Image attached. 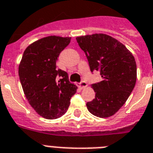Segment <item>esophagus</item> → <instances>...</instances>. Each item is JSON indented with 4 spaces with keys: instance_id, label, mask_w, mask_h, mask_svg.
I'll use <instances>...</instances> for the list:
<instances>
[{
    "instance_id": "34e87169",
    "label": "esophagus",
    "mask_w": 153,
    "mask_h": 153,
    "mask_svg": "<svg viewBox=\"0 0 153 153\" xmlns=\"http://www.w3.org/2000/svg\"><path fill=\"white\" fill-rule=\"evenodd\" d=\"M76 85H77L78 87H79V88H80V89H84V88H86V87L88 86V84H87V83H86L85 81H84V80H82L81 82H79V83H78V84H76Z\"/></svg>"
}]
</instances>
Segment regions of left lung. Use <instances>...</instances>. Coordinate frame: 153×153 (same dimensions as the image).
I'll return each mask as SVG.
<instances>
[{
  "label": "left lung",
  "instance_id": "obj_1",
  "mask_svg": "<svg viewBox=\"0 0 153 153\" xmlns=\"http://www.w3.org/2000/svg\"><path fill=\"white\" fill-rule=\"evenodd\" d=\"M76 39L85 53L91 71H98L102 76L100 82L91 84L95 98L87 102V108L95 117H111L123 106L135 86V59L122 43L106 34Z\"/></svg>",
  "mask_w": 153,
  "mask_h": 153
}]
</instances>
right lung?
<instances>
[{
	"instance_id": "right-lung-1",
	"label": "right lung",
	"mask_w": 153,
	"mask_h": 153,
	"mask_svg": "<svg viewBox=\"0 0 153 153\" xmlns=\"http://www.w3.org/2000/svg\"><path fill=\"white\" fill-rule=\"evenodd\" d=\"M70 39L50 36L36 40L26 48L19 66L20 82L29 103L46 119L65 114L76 92L77 87L69 82L67 73L56 65Z\"/></svg>"
}]
</instances>
